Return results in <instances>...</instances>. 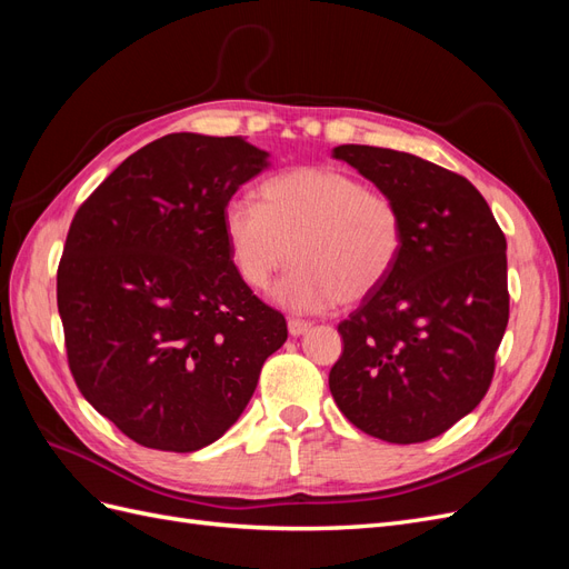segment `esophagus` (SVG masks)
<instances>
[{
  "instance_id": "esophagus-1",
  "label": "esophagus",
  "mask_w": 569,
  "mask_h": 569,
  "mask_svg": "<svg viewBox=\"0 0 569 569\" xmlns=\"http://www.w3.org/2000/svg\"><path fill=\"white\" fill-rule=\"evenodd\" d=\"M287 327H289V335L291 337H301V335H306L308 330H311V322L299 320V318H289Z\"/></svg>"
}]
</instances>
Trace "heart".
Listing matches in <instances>:
<instances>
[{
	"instance_id": "1",
	"label": "heart",
	"mask_w": 569,
	"mask_h": 569,
	"mask_svg": "<svg viewBox=\"0 0 569 569\" xmlns=\"http://www.w3.org/2000/svg\"><path fill=\"white\" fill-rule=\"evenodd\" d=\"M232 266L266 289L291 263L274 299L320 313L370 299L399 266L406 226L389 194L337 168L301 166L263 182L261 206L232 199L220 216Z\"/></svg>"
}]
</instances>
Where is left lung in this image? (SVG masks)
<instances>
[{"mask_svg": "<svg viewBox=\"0 0 569 569\" xmlns=\"http://www.w3.org/2000/svg\"><path fill=\"white\" fill-rule=\"evenodd\" d=\"M403 213L391 278L339 322L330 370L351 425L389 443H420L472 412L491 385L508 325L506 234L475 184L406 151L335 147Z\"/></svg>", "mask_w": 569, "mask_h": 569, "instance_id": "obj_1", "label": "left lung"}]
</instances>
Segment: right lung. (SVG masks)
I'll return each instance as SVG.
<instances>
[{
	"mask_svg": "<svg viewBox=\"0 0 569 569\" xmlns=\"http://www.w3.org/2000/svg\"><path fill=\"white\" fill-rule=\"evenodd\" d=\"M242 137L173 132L120 163L66 237L57 303L94 410L147 449L189 453L242 416L284 316L239 280L222 209L266 170Z\"/></svg>",
	"mask_w": 569,
	"mask_h": 569,
	"instance_id": "add662e5",
	"label": "right lung"
}]
</instances>
